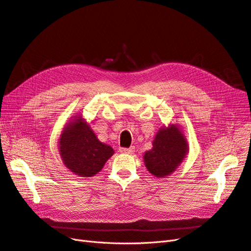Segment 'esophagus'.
Here are the masks:
<instances>
[{
  "instance_id": "obj_1",
  "label": "esophagus",
  "mask_w": 251,
  "mask_h": 251,
  "mask_svg": "<svg viewBox=\"0 0 251 251\" xmlns=\"http://www.w3.org/2000/svg\"><path fill=\"white\" fill-rule=\"evenodd\" d=\"M120 151H121V153H124V154H130V155H132V154H134L135 148L134 147L123 148V149H120Z\"/></svg>"
}]
</instances>
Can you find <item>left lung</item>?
I'll return each mask as SVG.
<instances>
[{"label": "left lung", "instance_id": "left-lung-1", "mask_svg": "<svg viewBox=\"0 0 251 251\" xmlns=\"http://www.w3.org/2000/svg\"><path fill=\"white\" fill-rule=\"evenodd\" d=\"M188 153V144L180 127L170 125L162 126L155 136L153 148L143 156L148 171L155 177L171 175L184 160Z\"/></svg>", "mask_w": 251, "mask_h": 251}]
</instances>
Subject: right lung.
Here are the masks:
<instances>
[{"label": "right lung", "instance_id": "right-lung-1", "mask_svg": "<svg viewBox=\"0 0 251 251\" xmlns=\"http://www.w3.org/2000/svg\"><path fill=\"white\" fill-rule=\"evenodd\" d=\"M59 155L67 169L79 177H92L100 172L114 154L102 143L81 116H75L65 126L58 142Z\"/></svg>", "mask_w": 251, "mask_h": 251}]
</instances>
